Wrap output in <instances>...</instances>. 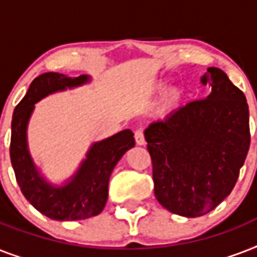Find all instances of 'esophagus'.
Returning a JSON list of instances; mask_svg holds the SVG:
<instances>
[{"mask_svg": "<svg viewBox=\"0 0 257 257\" xmlns=\"http://www.w3.org/2000/svg\"><path fill=\"white\" fill-rule=\"evenodd\" d=\"M135 140H136L137 145H145V139L143 131H136L135 132Z\"/></svg>", "mask_w": 257, "mask_h": 257, "instance_id": "esophagus-1", "label": "esophagus"}]
</instances>
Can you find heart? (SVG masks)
Returning <instances> with one entry per match:
<instances>
[{"instance_id": "1", "label": "heart", "mask_w": 257, "mask_h": 257, "mask_svg": "<svg viewBox=\"0 0 257 257\" xmlns=\"http://www.w3.org/2000/svg\"><path fill=\"white\" fill-rule=\"evenodd\" d=\"M167 88V82L165 81H157L155 82L151 88H149V93L151 94H160L163 93ZM184 93L181 89L179 88H173L169 89L164 93V96L161 98V104H160V112L163 114H168V113H172L176 108H179V105L181 104L183 101Z\"/></svg>"}]
</instances>
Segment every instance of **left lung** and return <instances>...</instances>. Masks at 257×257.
<instances>
[{
  "label": "left lung",
  "instance_id": "left-lung-1",
  "mask_svg": "<svg viewBox=\"0 0 257 257\" xmlns=\"http://www.w3.org/2000/svg\"><path fill=\"white\" fill-rule=\"evenodd\" d=\"M211 93L145 129L157 201L184 217L215 209L235 187L249 149L247 98L219 68L201 77Z\"/></svg>",
  "mask_w": 257,
  "mask_h": 257
}]
</instances>
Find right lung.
<instances>
[{
	"label": "right lung",
	"instance_id": "right-lung-1",
	"mask_svg": "<svg viewBox=\"0 0 257 257\" xmlns=\"http://www.w3.org/2000/svg\"><path fill=\"white\" fill-rule=\"evenodd\" d=\"M90 81L92 77L88 74L68 77L56 72L42 73L32 81L25 97L14 109L10 160L16 179L25 199L52 220H84L101 213L108 200V184L113 169L125 152L135 147L131 129L93 143L77 171L61 184L50 183L36 165L28 145V125L36 104L49 94L78 88Z\"/></svg>",
	"mask_w": 257,
	"mask_h": 257
}]
</instances>
